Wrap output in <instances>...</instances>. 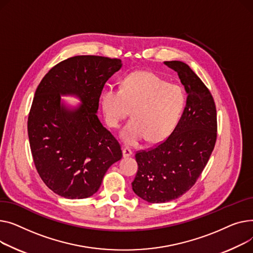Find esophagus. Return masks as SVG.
I'll list each match as a JSON object with an SVG mask.
<instances>
[{"label": "esophagus", "mask_w": 253, "mask_h": 253, "mask_svg": "<svg viewBox=\"0 0 253 253\" xmlns=\"http://www.w3.org/2000/svg\"><path fill=\"white\" fill-rule=\"evenodd\" d=\"M131 154H132V151L129 149V148H124V149H123V155H124L125 158L126 157H129Z\"/></svg>", "instance_id": "esophagus-1"}]
</instances>
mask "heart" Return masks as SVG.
<instances>
[{
    "instance_id": "obj_1",
    "label": "heart",
    "mask_w": 253,
    "mask_h": 253,
    "mask_svg": "<svg viewBox=\"0 0 253 253\" xmlns=\"http://www.w3.org/2000/svg\"><path fill=\"white\" fill-rule=\"evenodd\" d=\"M186 97L179 85L169 84L154 73L133 72L125 80L122 88L110 87L101 95V107L110 127L117 128L130 111V120L121 138L133 146L147 139L157 143L166 140L179 123Z\"/></svg>"
}]
</instances>
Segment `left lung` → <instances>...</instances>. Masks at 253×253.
Here are the masks:
<instances>
[{"instance_id": "left-lung-1", "label": "left lung", "mask_w": 253, "mask_h": 253, "mask_svg": "<svg viewBox=\"0 0 253 253\" xmlns=\"http://www.w3.org/2000/svg\"><path fill=\"white\" fill-rule=\"evenodd\" d=\"M165 64L177 72L187 100L170 136L153 149L136 153L138 171L132 191L150 203L169 202L189 191L207 165L216 141V109L209 88L186 63Z\"/></svg>"}]
</instances>
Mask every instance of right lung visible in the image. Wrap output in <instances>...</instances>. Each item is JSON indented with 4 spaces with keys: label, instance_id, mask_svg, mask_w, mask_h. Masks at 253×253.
I'll use <instances>...</instances> for the list:
<instances>
[{
    "label": "right lung",
    "instance_id": "right-lung-1",
    "mask_svg": "<svg viewBox=\"0 0 253 253\" xmlns=\"http://www.w3.org/2000/svg\"><path fill=\"white\" fill-rule=\"evenodd\" d=\"M123 66L120 59L74 56L58 63L40 83L28 114L27 131L36 169L59 196L91 197L104 174L121 160V145L97 116L105 83ZM61 95L81 105L69 108Z\"/></svg>",
    "mask_w": 253,
    "mask_h": 253
}]
</instances>
